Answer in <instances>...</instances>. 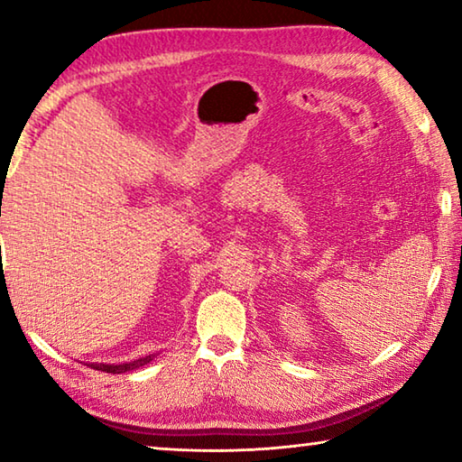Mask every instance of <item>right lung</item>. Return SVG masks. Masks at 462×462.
<instances>
[{"instance_id": "add662e5", "label": "right lung", "mask_w": 462, "mask_h": 462, "mask_svg": "<svg viewBox=\"0 0 462 462\" xmlns=\"http://www.w3.org/2000/svg\"><path fill=\"white\" fill-rule=\"evenodd\" d=\"M154 355H148V356H143V358H136V361L132 363H124V365H101V363H93L89 365L91 369L96 371H106V373H114V374H120V373H128V371H134L138 369V366H144L146 363L152 361Z\"/></svg>"}]
</instances>
